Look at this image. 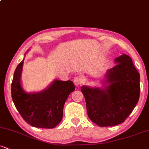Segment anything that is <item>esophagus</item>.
I'll list each match as a JSON object with an SVG mask.
<instances>
[{
	"instance_id": "esophagus-1",
	"label": "esophagus",
	"mask_w": 149,
	"mask_h": 149,
	"mask_svg": "<svg viewBox=\"0 0 149 149\" xmlns=\"http://www.w3.org/2000/svg\"><path fill=\"white\" fill-rule=\"evenodd\" d=\"M73 83H74V84L76 85V86H79L83 83V80H82V78H80V77H76V78H74V79H73Z\"/></svg>"
}]
</instances>
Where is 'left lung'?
<instances>
[{
  "mask_svg": "<svg viewBox=\"0 0 149 149\" xmlns=\"http://www.w3.org/2000/svg\"><path fill=\"white\" fill-rule=\"evenodd\" d=\"M115 61L105 75L104 88L81 87L88 117L100 127L123 123L139 99L140 76L132 59L124 54Z\"/></svg>",
  "mask_w": 149,
  "mask_h": 149,
  "instance_id": "1",
  "label": "left lung"
}]
</instances>
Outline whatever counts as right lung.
Segmentation results:
<instances>
[{
    "label": "right lung",
    "mask_w": 149,
    "mask_h": 149,
    "mask_svg": "<svg viewBox=\"0 0 149 149\" xmlns=\"http://www.w3.org/2000/svg\"><path fill=\"white\" fill-rule=\"evenodd\" d=\"M23 62L24 60L17 66L11 85L15 107L30 125L47 129L55 127L62 119L65 102L75 90V85L71 80H55L42 92L26 93L20 82Z\"/></svg>",
    "instance_id": "1"
}]
</instances>
